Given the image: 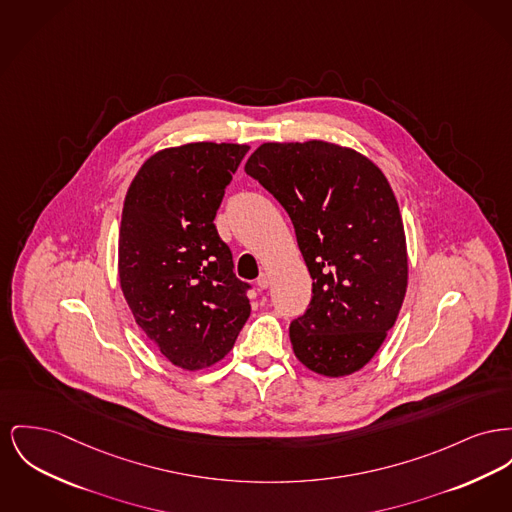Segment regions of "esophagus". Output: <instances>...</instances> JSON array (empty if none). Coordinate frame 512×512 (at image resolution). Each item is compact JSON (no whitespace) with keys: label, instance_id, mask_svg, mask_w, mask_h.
Instances as JSON below:
<instances>
[{"label":"esophagus","instance_id":"esophagus-1","mask_svg":"<svg viewBox=\"0 0 512 512\" xmlns=\"http://www.w3.org/2000/svg\"><path fill=\"white\" fill-rule=\"evenodd\" d=\"M269 284H271L269 274H267V272H261V276L257 278V288H259V290H267V288H269Z\"/></svg>","mask_w":512,"mask_h":512}]
</instances>
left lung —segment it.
<instances>
[{
  "instance_id": "1",
  "label": "left lung",
  "mask_w": 512,
  "mask_h": 512,
  "mask_svg": "<svg viewBox=\"0 0 512 512\" xmlns=\"http://www.w3.org/2000/svg\"><path fill=\"white\" fill-rule=\"evenodd\" d=\"M245 172L288 212L313 278L309 307L290 325L296 358L325 377L360 371L408 286L402 216L385 174L327 141L265 143Z\"/></svg>"
}]
</instances>
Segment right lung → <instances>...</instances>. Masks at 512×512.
I'll use <instances>...</instances> for the list:
<instances>
[{"mask_svg":"<svg viewBox=\"0 0 512 512\" xmlns=\"http://www.w3.org/2000/svg\"><path fill=\"white\" fill-rule=\"evenodd\" d=\"M247 145L189 143L152 154L121 212V292L162 356L197 371L222 360L245 325L247 282L234 274L214 216Z\"/></svg>","mask_w":512,"mask_h":512,"instance_id":"obj_1","label":"right lung"}]
</instances>
